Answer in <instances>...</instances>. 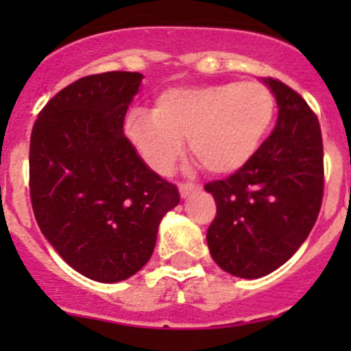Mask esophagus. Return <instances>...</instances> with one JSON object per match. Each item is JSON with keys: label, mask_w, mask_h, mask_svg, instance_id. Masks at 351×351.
<instances>
[{"label": "esophagus", "mask_w": 351, "mask_h": 351, "mask_svg": "<svg viewBox=\"0 0 351 351\" xmlns=\"http://www.w3.org/2000/svg\"><path fill=\"white\" fill-rule=\"evenodd\" d=\"M200 191V186L198 184H190V182H186V184H179V193H181L182 198H188L190 195L197 193Z\"/></svg>", "instance_id": "34e87169"}]
</instances>
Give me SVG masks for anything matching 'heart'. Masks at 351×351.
<instances>
[{"label":"heart","mask_w":351,"mask_h":351,"mask_svg":"<svg viewBox=\"0 0 351 351\" xmlns=\"http://www.w3.org/2000/svg\"><path fill=\"white\" fill-rule=\"evenodd\" d=\"M274 96L260 82H219L161 91L153 112L126 117L130 141L149 167L169 173L188 138L193 156L213 173L243 169L262 145L274 117Z\"/></svg>","instance_id":"obj_1"}]
</instances>
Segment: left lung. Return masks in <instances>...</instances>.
I'll list each match as a JSON object with an SVG mask.
<instances>
[{
	"label": "left lung",
	"mask_w": 351,
	"mask_h": 351,
	"mask_svg": "<svg viewBox=\"0 0 351 351\" xmlns=\"http://www.w3.org/2000/svg\"><path fill=\"white\" fill-rule=\"evenodd\" d=\"M278 104L274 132L246 165L206 184L216 200L207 230L210 256L225 272L256 280L302 246L324 197V144L318 119L283 82L262 80Z\"/></svg>",
	"instance_id": "1"
}]
</instances>
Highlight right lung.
Here are the masks:
<instances>
[{
  "label": "right lung",
  "instance_id": "right-lung-1",
  "mask_svg": "<svg viewBox=\"0 0 351 351\" xmlns=\"http://www.w3.org/2000/svg\"><path fill=\"white\" fill-rule=\"evenodd\" d=\"M144 75L107 71L61 89L38 114L29 193L40 230L82 276L117 283L149 262L178 188L145 165L123 132Z\"/></svg>",
  "mask_w": 351,
  "mask_h": 351
}]
</instances>
